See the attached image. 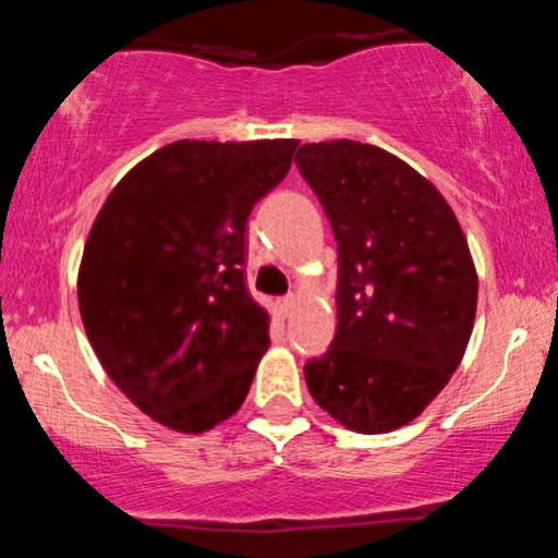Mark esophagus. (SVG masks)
<instances>
[{
	"label": "esophagus",
	"instance_id": "esophagus-1",
	"mask_svg": "<svg viewBox=\"0 0 558 558\" xmlns=\"http://www.w3.org/2000/svg\"><path fill=\"white\" fill-rule=\"evenodd\" d=\"M293 304H296V299H293V296H280L278 299V312L283 317H289L293 312Z\"/></svg>",
	"mask_w": 558,
	"mask_h": 558
}]
</instances>
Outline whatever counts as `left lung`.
<instances>
[{
	"mask_svg": "<svg viewBox=\"0 0 558 558\" xmlns=\"http://www.w3.org/2000/svg\"><path fill=\"white\" fill-rule=\"evenodd\" d=\"M296 167L339 246V323L328 352L304 365L310 395L352 432H391L439 395L466 352L469 243L437 187L376 145H302Z\"/></svg>",
	"mask_w": 558,
	"mask_h": 558,
	"instance_id": "obj_1",
	"label": "left lung"
}]
</instances>
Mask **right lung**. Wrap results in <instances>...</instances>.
Instances as JSON below:
<instances>
[{"mask_svg":"<svg viewBox=\"0 0 558 558\" xmlns=\"http://www.w3.org/2000/svg\"><path fill=\"white\" fill-rule=\"evenodd\" d=\"M296 140H180L137 163L92 225L78 310L113 384L158 424L198 434L246 400L269 344L246 289L248 214Z\"/></svg>","mask_w":558,"mask_h":558,"instance_id":"1","label":"right lung"}]
</instances>
